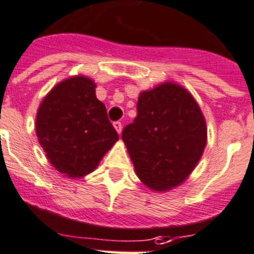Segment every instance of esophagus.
Masks as SVG:
<instances>
[{
    "mask_svg": "<svg viewBox=\"0 0 254 254\" xmlns=\"http://www.w3.org/2000/svg\"><path fill=\"white\" fill-rule=\"evenodd\" d=\"M113 126H114V128H116L117 132L121 135V132H122V123L119 122V121H117V122L113 123Z\"/></svg>",
    "mask_w": 254,
    "mask_h": 254,
    "instance_id": "34e87169",
    "label": "esophagus"
}]
</instances>
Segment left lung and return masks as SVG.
Here are the masks:
<instances>
[{
  "label": "left lung",
  "instance_id": "left-lung-1",
  "mask_svg": "<svg viewBox=\"0 0 254 254\" xmlns=\"http://www.w3.org/2000/svg\"><path fill=\"white\" fill-rule=\"evenodd\" d=\"M136 175L155 191L183 184L207 145V126L198 103L180 84L166 82L142 91L137 117L123 128Z\"/></svg>",
  "mask_w": 254,
  "mask_h": 254
}]
</instances>
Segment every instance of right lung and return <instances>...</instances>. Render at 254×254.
I'll list each match as a JSON object with an SVG mask.
<instances>
[{
	"label": "right lung",
	"mask_w": 254,
	"mask_h": 254,
	"mask_svg": "<svg viewBox=\"0 0 254 254\" xmlns=\"http://www.w3.org/2000/svg\"><path fill=\"white\" fill-rule=\"evenodd\" d=\"M95 88V82L84 75L64 79L37 112L36 133L47 159L70 179L92 172L118 140Z\"/></svg>",
	"instance_id": "right-lung-1"
}]
</instances>
